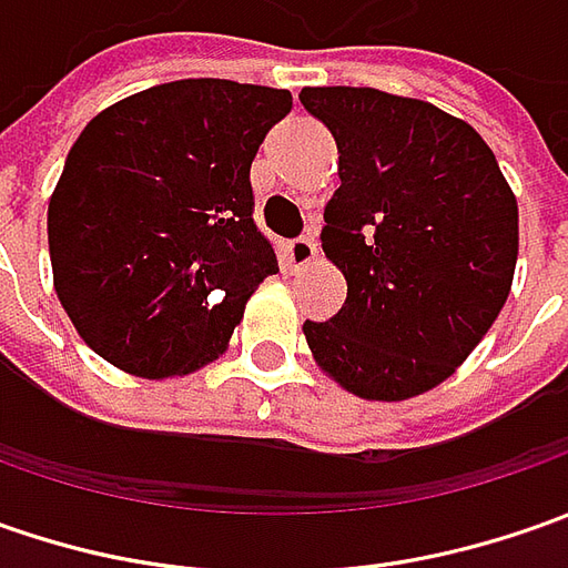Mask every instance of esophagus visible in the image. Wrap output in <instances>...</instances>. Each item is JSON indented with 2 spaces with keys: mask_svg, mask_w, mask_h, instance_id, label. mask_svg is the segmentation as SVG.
Wrapping results in <instances>:
<instances>
[{
  "mask_svg": "<svg viewBox=\"0 0 568 568\" xmlns=\"http://www.w3.org/2000/svg\"><path fill=\"white\" fill-rule=\"evenodd\" d=\"M287 255H291V265H294V268L310 265V262L316 258V240H313L310 233H300V236H294V240L287 243Z\"/></svg>",
  "mask_w": 568,
  "mask_h": 568,
  "instance_id": "esophagus-1",
  "label": "esophagus"
}]
</instances>
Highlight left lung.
I'll return each mask as SVG.
<instances>
[{"instance_id": "1", "label": "left lung", "mask_w": 568, "mask_h": 568, "mask_svg": "<svg viewBox=\"0 0 568 568\" xmlns=\"http://www.w3.org/2000/svg\"><path fill=\"white\" fill-rule=\"evenodd\" d=\"M338 144L322 250L347 281L303 325L316 363L373 402H402L462 366L499 316L518 258V205L465 120L376 88H303Z\"/></svg>"}]
</instances>
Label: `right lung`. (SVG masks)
Wrapping results in <instances>:
<instances>
[{"label": "right lung", "instance_id": "1", "mask_svg": "<svg viewBox=\"0 0 568 568\" xmlns=\"http://www.w3.org/2000/svg\"><path fill=\"white\" fill-rule=\"evenodd\" d=\"M291 91L186 78L84 125L47 214L55 294L84 344L144 379L214 361L277 272L250 166Z\"/></svg>", "mask_w": 568, "mask_h": 568}]
</instances>
